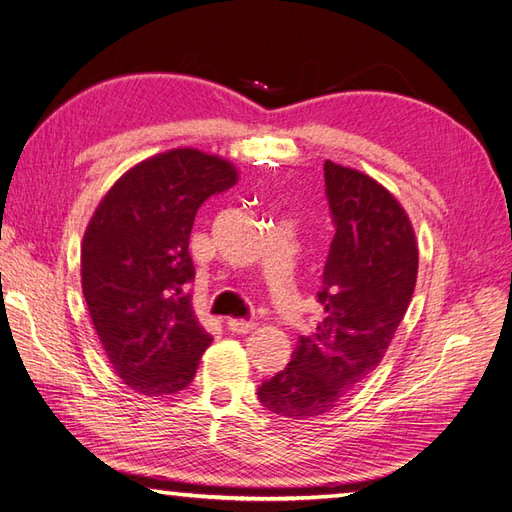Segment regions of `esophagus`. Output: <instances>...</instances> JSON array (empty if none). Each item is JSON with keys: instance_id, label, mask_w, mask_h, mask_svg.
<instances>
[{"instance_id": "esophagus-1", "label": "esophagus", "mask_w": 512, "mask_h": 512, "mask_svg": "<svg viewBox=\"0 0 512 512\" xmlns=\"http://www.w3.org/2000/svg\"><path fill=\"white\" fill-rule=\"evenodd\" d=\"M227 327L233 331V334H251V331L255 329V323H251V320H240V318H231Z\"/></svg>"}]
</instances>
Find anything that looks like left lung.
I'll return each instance as SVG.
<instances>
[{"mask_svg":"<svg viewBox=\"0 0 512 512\" xmlns=\"http://www.w3.org/2000/svg\"><path fill=\"white\" fill-rule=\"evenodd\" d=\"M336 235L316 292L323 316L292 360L257 388L264 408L305 421L338 408L386 355L419 272L408 213L375 178L325 161Z\"/></svg>","mask_w":512,"mask_h":512,"instance_id":"8db88e82","label":"left lung"}]
</instances>
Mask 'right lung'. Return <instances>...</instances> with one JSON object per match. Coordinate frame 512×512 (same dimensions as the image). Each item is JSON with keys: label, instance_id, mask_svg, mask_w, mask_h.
<instances>
[{"label": "right lung", "instance_id": "right-lung-1", "mask_svg": "<svg viewBox=\"0 0 512 512\" xmlns=\"http://www.w3.org/2000/svg\"><path fill=\"white\" fill-rule=\"evenodd\" d=\"M237 183L216 154L176 148L137 163L95 209L80 251L93 327L126 386L146 397L183 390L211 336L185 294L196 270L189 233L198 207Z\"/></svg>", "mask_w": 512, "mask_h": 512}]
</instances>
